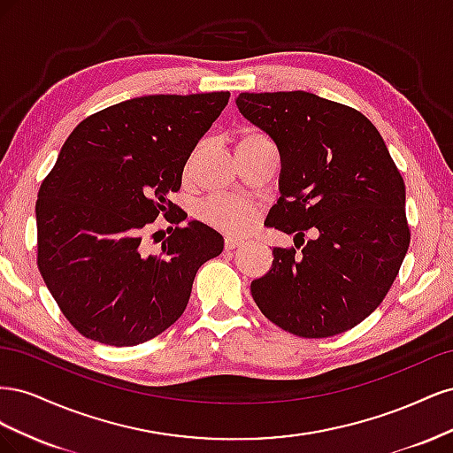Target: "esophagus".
Wrapping results in <instances>:
<instances>
[{
    "mask_svg": "<svg viewBox=\"0 0 453 453\" xmlns=\"http://www.w3.org/2000/svg\"><path fill=\"white\" fill-rule=\"evenodd\" d=\"M240 245H243V240H240V238H225V250L226 251L236 250V248H240Z\"/></svg>",
    "mask_w": 453,
    "mask_h": 453,
    "instance_id": "esophagus-1",
    "label": "esophagus"
}]
</instances>
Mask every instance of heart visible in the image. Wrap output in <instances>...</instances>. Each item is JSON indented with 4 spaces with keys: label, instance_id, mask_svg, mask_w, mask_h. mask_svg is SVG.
<instances>
[{
    "label": "heart",
    "instance_id": "1",
    "mask_svg": "<svg viewBox=\"0 0 453 453\" xmlns=\"http://www.w3.org/2000/svg\"><path fill=\"white\" fill-rule=\"evenodd\" d=\"M265 140H268L266 135L258 134L255 130H245L240 134L236 149L257 143V142H265ZM195 160H196V153L187 162V168H185L187 175L190 173V170H193ZM257 215H258V208L253 202L245 198H236V196H215L200 203L198 208V217L202 223H205L215 230L226 232V234H245V232L253 228Z\"/></svg>",
    "mask_w": 453,
    "mask_h": 453
}]
</instances>
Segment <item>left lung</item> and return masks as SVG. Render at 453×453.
Here are the masks:
<instances>
[{"instance_id": "obj_1", "label": "left lung", "mask_w": 453, "mask_h": 453, "mask_svg": "<svg viewBox=\"0 0 453 453\" xmlns=\"http://www.w3.org/2000/svg\"><path fill=\"white\" fill-rule=\"evenodd\" d=\"M236 104L280 149L281 196L266 226L296 234L295 248L273 250L253 300L300 338L346 333L381 304L408 251L403 175L376 127L349 105L304 90L242 92ZM310 227L319 238L298 252Z\"/></svg>"}]
</instances>
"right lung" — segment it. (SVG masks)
Returning a JSON list of instances; mask_svg holds the SVG:
<instances>
[{"label":"right lung","instance_id":"1","mask_svg":"<svg viewBox=\"0 0 453 453\" xmlns=\"http://www.w3.org/2000/svg\"><path fill=\"white\" fill-rule=\"evenodd\" d=\"M230 92L142 96L73 128L41 183L37 266L65 319L107 346H138L181 318L198 268L223 251L200 221L170 226L158 253L143 230L158 215L181 223L170 193L221 115Z\"/></svg>","mask_w":453,"mask_h":453}]
</instances>
